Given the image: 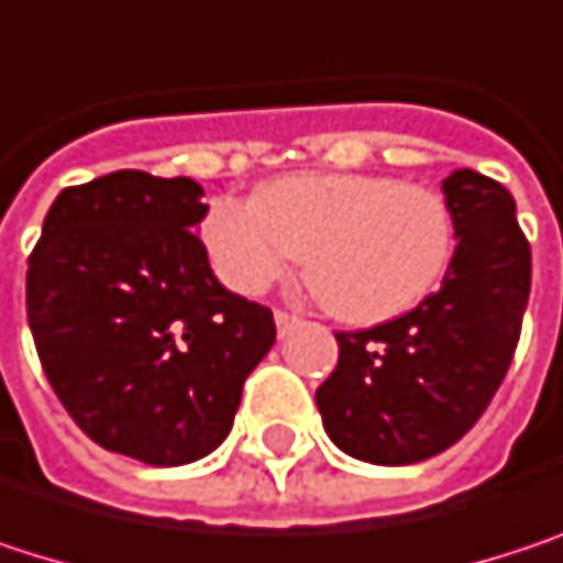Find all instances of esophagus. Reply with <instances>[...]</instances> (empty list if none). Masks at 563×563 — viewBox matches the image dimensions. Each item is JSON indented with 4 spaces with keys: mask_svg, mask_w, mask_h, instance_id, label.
<instances>
[{
    "mask_svg": "<svg viewBox=\"0 0 563 563\" xmlns=\"http://www.w3.org/2000/svg\"><path fill=\"white\" fill-rule=\"evenodd\" d=\"M274 322H277L280 335H286V329H289V325H296V316H289V312H283V309H277V312H274Z\"/></svg>",
    "mask_w": 563,
    "mask_h": 563,
    "instance_id": "esophagus-1",
    "label": "esophagus"
}]
</instances>
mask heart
<instances>
[{
  "mask_svg": "<svg viewBox=\"0 0 563 563\" xmlns=\"http://www.w3.org/2000/svg\"><path fill=\"white\" fill-rule=\"evenodd\" d=\"M211 267L257 296L306 254V274L332 316L378 325L417 309L443 280L456 224L427 185L372 172H292L254 201L218 198L201 218Z\"/></svg>",
  "mask_w": 563,
  "mask_h": 563,
  "instance_id": "heart-1",
  "label": "heart"
}]
</instances>
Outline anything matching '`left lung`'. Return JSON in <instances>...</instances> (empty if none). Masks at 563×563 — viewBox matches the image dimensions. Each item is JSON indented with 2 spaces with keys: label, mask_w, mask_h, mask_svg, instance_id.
I'll return each instance as SVG.
<instances>
[{
  "label": "left lung",
  "mask_w": 563,
  "mask_h": 563,
  "mask_svg": "<svg viewBox=\"0 0 563 563\" xmlns=\"http://www.w3.org/2000/svg\"><path fill=\"white\" fill-rule=\"evenodd\" d=\"M456 224L446 277L417 309L339 332V365L316 407L329 440L375 466H410L453 446L506 378L531 289L515 198L473 169L443 178Z\"/></svg>",
  "instance_id": "left-lung-1"
}]
</instances>
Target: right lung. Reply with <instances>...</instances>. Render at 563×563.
Segmentation results:
<instances>
[{"instance_id":"add662e5","label":"right lung","mask_w":563,"mask_h":563,"mask_svg":"<svg viewBox=\"0 0 563 563\" xmlns=\"http://www.w3.org/2000/svg\"><path fill=\"white\" fill-rule=\"evenodd\" d=\"M195 178L120 169L55 198L29 257V325L52 388L103 450L185 466L224 443L274 312L224 289Z\"/></svg>"}]
</instances>
